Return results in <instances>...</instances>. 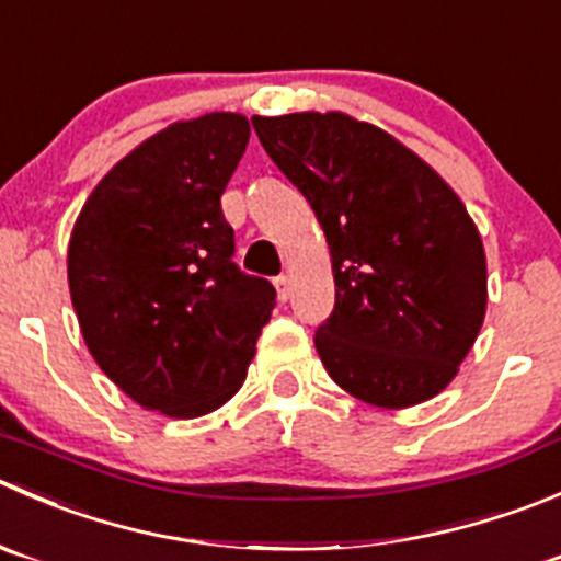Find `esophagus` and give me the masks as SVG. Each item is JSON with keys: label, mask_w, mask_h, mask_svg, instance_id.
I'll return each mask as SVG.
<instances>
[{"label": "esophagus", "mask_w": 561, "mask_h": 561, "mask_svg": "<svg viewBox=\"0 0 561 561\" xmlns=\"http://www.w3.org/2000/svg\"><path fill=\"white\" fill-rule=\"evenodd\" d=\"M274 285H276V296H279V301H287V298H290V276H276L274 279Z\"/></svg>", "instance_id": "34e87169"}]
</instances>
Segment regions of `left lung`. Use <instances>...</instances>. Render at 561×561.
<instances>
[{
	"label": "left lung",
	"instance_id": "left-lung-1",
	"mask_svg": "<svg viewBox=\"0 0 561 561\" xmlns=\"http://www.w3.org/2000/svg\"><path fill=\"white\" fill-rule=\"evenodd\" d=\"M252 125L329 241L336 301L314 331L325 373L391 411L436 397L485 320V249L466 205L394 136L342 112Z\"/></svg>",
	"mask_w": 561,
	"mask_h": 561
}]
</instances>
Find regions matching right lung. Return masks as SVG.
<instances>
[{"mask_svg":"<svg viewBox=\"0 0 561 561\" xmlns=\"http://www.w3.org/2000/svg\"><path fill=\"white\" fill-rule=\"evenodd\" d=\"M249 119H181L130 150L87 197L68 243V285L98 367L148 411L194 419L247 378L276 290L232 263L221 194Z\"/></svg>","mask_w":561,"mask_h":561,"instance_id":"add662e5","label":"right lung"}]
</instances>
